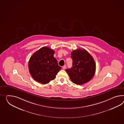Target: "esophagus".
<instances>
[{"label": "esophagus", "mask_w": 124, "mask_h": 124, "mask_svg": "<svg viewBox=\"0 0 124 124\" xmlns=\"http://www.w3.org/2000/svg\"><path fill=\"white\" fill-rule=\"evenodd\" d=\"M66 68H67V66H66V65H64V66H63L62 67V69H64V70L66 69Z\"/></svg>", "instance_id": "esophagus-1"}]
</instances>
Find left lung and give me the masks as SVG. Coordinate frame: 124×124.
Returning a JSON list of instances; mask_svg holds the SVG:
<instances>
[{
  "instance_id": "1",
  "label": "left lung",
  "mask_w": 124,
  "mask_h": 124,
  "mask_svg": "<svg viewBox=\"0 0 124 124\" xmlns=\"http://www.w3.org/2000/svg\"><path fill=\"white\" fill-rule=\"evenodd\" d=\"M72 67L66 70L72 82L81 85L89 82L94 76L96 64L92 56L85 49L80 48L71 53Z\"/></svg>"
}]
</instances>
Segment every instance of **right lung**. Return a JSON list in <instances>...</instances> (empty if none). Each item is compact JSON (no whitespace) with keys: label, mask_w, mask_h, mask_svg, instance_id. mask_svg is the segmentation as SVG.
Returning a JSON list of instances; mask_svg holds the SVG:
<instances>
[{"label":"right lung","mask_w":124,"mask_h":124,"mask_svg":"<svg viewBox=\"0 0 124 124\" xmlns=\"http://www.w3.org/2000/svg\"><path fill=\"white\" fill-rule=\"evenodd\" d=\"M54 50L44 47L34 53L29 60V70L35 81L46 84L56 78L62 67L54 57Z\"/></svg>","instance_id":"right-lung-1"}]
</instances>
